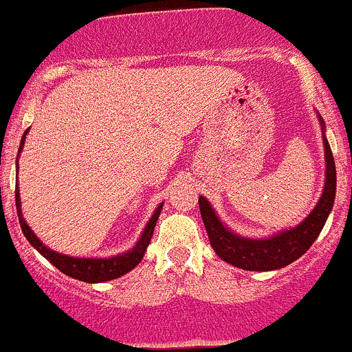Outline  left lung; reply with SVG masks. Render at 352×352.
Masks as SVG:
<instances>
[{
	"mask_svg": "<svg viewBox=\"0 0 352 352\" xmlns=\"http://www.w3.org/2000/svg\"><path fill=\"white\" fill-rule=\"evenodd\" d=\"M318 113V121L322 131V145H324V188L321 198L318 199L316 207L310 210L305 219L294 228L277 231L274 235L265 239H249L235 233L233 230L223 224L219 215L215 214L214 207L205 196H199V212L207 228L208 240L212 249L223 261L230 263L233 267L251 272H272L287 267L289 263L302 258L310 245L321 233L326 219L330 215L335 204V192H337V170H335L333 154L330 144L326 138V124L322 117Z\"/></svg>",
	"mask_w": 352,
	"mask_h": 352,
	"instance_id": "8db88e82",
	"label": "left lung"
}]
</instances>
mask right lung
I'll list each match as a JSON object with an SVG mask.
<instances>
[{
  "label": "right lung",
  "mask_w": 352,
  "mask_h": 352,
  "mask_svg": "<svg viewBox=\"0 0 352 352\" xmlns=\"http://www.w3.org/2000/svg\"><path fill=\"white\" fill-rule=\"evenodd\" d=\"M30 133V129L24 131L21 138V145H19V153H17V161H15V166L19 170V156H21L22 148H24V142H26V135ZM15 205H17V215H19V223H21L22 233L28 239V242L36 249L47 261H50L54 267L61 270L63 274L68 275L72 278H77V280H82V283H107V280H112V278L122 277L124 274L131 272L133 268L137 267L138 263L144 258L145 251H147L148 243H151V239H153L154 228H156L157 217H160L161 210H163V204H160L154 210V214L151 215V219L145 224L144 231H142L140 239L137 240L135 247H131L129 251L121 252V254L110 256V258H77V256H69L63 254V252L52 251L50 247H47L42 240L34 235V231L31 230L30 224L26 223L24 215H22L21 208V192H19V184L15 182Z\"/></svg>",
  "instance_id": "right-lung-1"
}]
</instances>
